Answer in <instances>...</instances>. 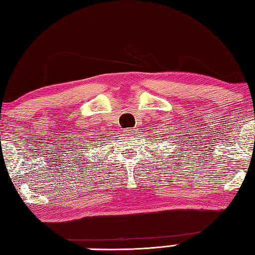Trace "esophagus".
Returning a JSON list of instances; mask_svg holds the SVG:
<instances>
[{"label":"esophagus","instance_id":"obj_1","mask_svg":"<svg viewBox=\"0 0 255 255\" xmlns=\"http://www.w3.org/2000/svg\"><path fill=\"white\" fill-rule=\"evenodd\" d=\"M135 131H136V129H133V128H127L126 130H125V132H126L127 135H133Z\"/></svg>","mask_w":255,"mask_h":255}]
</instances>
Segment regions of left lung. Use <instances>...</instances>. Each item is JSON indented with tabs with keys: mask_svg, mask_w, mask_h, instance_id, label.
<instances>
[{
	"mask_svg": "<svg viewBox=\"0 0 255 255\" xmlns=\"http://www.w3.org/2000/svg\"><path fill=\"white\" fill-rule=\"evenodd\" d=\"M163 141H164V140H163Z\"/></svg>",
	"mask_w": 255,
	"mask_h": 255,
	"instance_id": "1",
	"label": "left lung"
}]
</instances>
